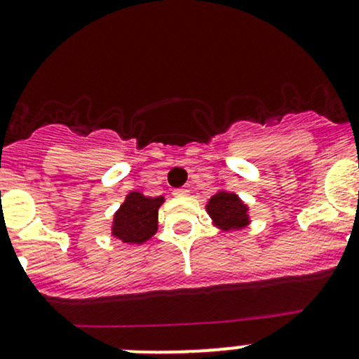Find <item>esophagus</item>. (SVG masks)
Instances as JSON below:
<instances>
[{
    "label": "esophagus",
    "instance_id": "obj_1",
    "mask_svg": "<svg viewBox=\"0 0 359 359\" xmlns=\"http://www.w3.org/2000/svg\"><path fill=\"white\" fill-rule=\"evenodd\" d=\"M187 194H189V189H186V187H179V189L173 191V196L182 198V196H187Z\"/></svg>",
    "mask_w": 359,
    "mask_h": 359
}]
</instances>
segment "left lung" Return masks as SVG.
Instances as JSON below:
<instances>
[{
    "instance_id": "8db88e82",
    "label": "left lung",
    "mask_w": 359,
    "mask_h": 359,
    "mask_svg": "<svg viewBox=\"0 0 359 359\" xmlns=\"http://www.w3.org/2000/svg\"><path fill=\"white\" fill-rule=\"evenodd\" d=\"M206 212L213 224L222 231L243 229L250 224L248 206L238 198V194L219 191L206 203Z\"/></svg>"
}]
</instances>
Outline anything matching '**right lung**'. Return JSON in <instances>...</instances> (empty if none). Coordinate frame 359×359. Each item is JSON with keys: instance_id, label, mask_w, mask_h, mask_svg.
Listing matches in <instances>:
<instances>
[{"instance_id": "obj_1", "label": "right lung", "mask_w": 359, "mask_h": 359, "mask_svg": "<svg viewBox=\"0 0 359 359\" xmlns=\"http://www.w3.org/2000/svg\"><path fill=\"white\" fill-rule=\"evenodd\" d=\"M165 198L144 196L133 191L126 196L112 220V236L128 245H142L158 231V210Z\"/></svg>"}]
</instances>
